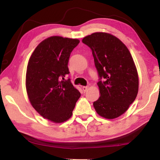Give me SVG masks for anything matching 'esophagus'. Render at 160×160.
<instances>
[{
    "label": "esophagus",
    "mask_w": 160,
    "mask_h": 160,
    "mask_svg": "<svg viewBox=\"0 0 160 160\" xmlns=\"http://www.w3.org/2000/svg\"><path fill=\"white\" fill-rule=\"evenodd\" d=\"M88 88H89L88 87H85V86H84V87H82V89H83V91H84V92H85L87 91V89H88Z\"/></svg>",
    "instance_id": "1"
}]
</instances>
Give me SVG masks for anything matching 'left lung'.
<instances>
[{"label": "left lung", "instance_id": "8db88e82", "mask_svg": "<svg viewBox=\"0 0 160 160\" xmlns=\"http://www.w3.org/2000/svg\"><path fill=\"white\" fill-rule=\"evenodd\" d=\"M82 42L92 50L99 76L100 96L93 102L94 108L106 119L119 117L138 91V76L130 52L119 38L106 32H94Z\"/></svg>", "mask_w": 160, "mask_h": 160}]
</instances>
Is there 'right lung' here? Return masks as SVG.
Listing matches in <instances>:
<instances>
[{
    "mask_svg": "<svg viewBox=\"0 0 160 160\" xmlns=\"http://www.w3.org/2000/svg\"><path fill=\"white\" fill-rule=\"evenodd\" d=\"M79 40L49 37L32 52L26 72V89L30 102L41 116L55 123L73 114L81 94L67 76L71 53Z\"/></svg>",
    "mask_w": 160,
    "mask_h": 160,
    "instance_id": "obj_1",
    "label": "right lung"
}]
</instances>
